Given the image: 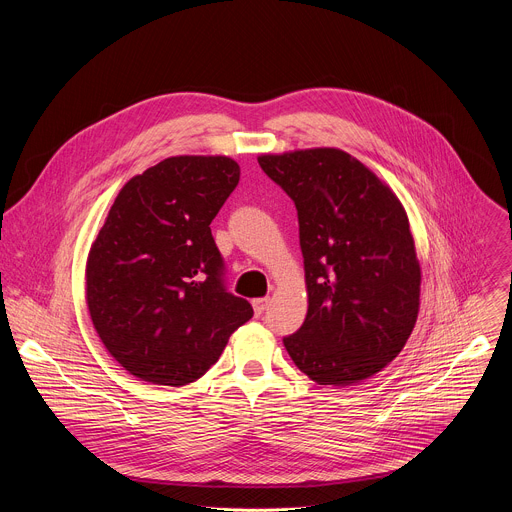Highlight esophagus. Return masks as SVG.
<instances>
[{
  "label": "esophagus",
  "instance_id": "obj_1",
  "mask_svg": "<svg viewBox=\"0 0 512 512\" xmlns=\"http://www.w3.org/2000/svg\"><path fill=\"white\" fill-rule=\"evenodd\" d=\"M267 306H269V298H257V300H253V312H255V316H261V314L267 310Z\"/></svg>",
  "mask_w": 512,
  "mask_h": 512
}]
</instances>
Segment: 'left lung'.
Here are the masks:
<instances>
[{
	"mask_svg": "<svg viewBox=\"0 0 512 512\" xmlns=\"http://www.w3.org/2000/svg\"><path fill=\"white\" fill-rule=\"evenodd\" d=\"M257 162L298 208L308 314L285 350L318 385L371 379L403 350L419 312L421 269L403 204L336 148Z\"/></svg>",
	"mask_w": 512,
	"mask_h": 512,
	"instance_id": "obj_1",
	"label": "left lung"
}]
</instances>
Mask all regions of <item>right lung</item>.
Wrapping results in <instances>:
<instances>
[{"instance_id":"obj_1","label":"right lung","mask_w":512,"mask_h":512,"mask_svg":"<svg viewBox=\"0 0 512 512\" xmlns=\"http://www.w3.org/2000/svg\"><path fill=\"white\" fill-rule=\"evenodd\" d=\"M239 176L227 156H174L119 190L85 277L93 326L129 375L188 385L251 320V304L225 287L210 233Z\"/></svg>"}]
</instances>
